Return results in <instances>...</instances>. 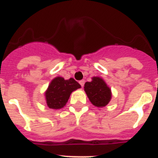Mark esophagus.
<instances>
[{"instance_id": "esophagus-1", "label": "esophagus", "mask_w": 158, "mask_h": 158, "mask_svg": "<svg viewBox=\"0 0 158 158\" xmlns=\"http://www.w3.org/2000/svg\"><path fill=\"white\" fill-rule=\"evenodd\" d=\"M79 83H80L81 86L83 87V86H84V85H85V80H81V81H79Z\"/></svg>"}]
</instances>
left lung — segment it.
Returning <instances> with one entry per match:
<instances>
[{"instance_id":"obj_1","label":"left lung","mask_w":158,"mask_h":158,"mask_svg":"<svg viewBox=\"0 0 158 158\" xmlns=\"http://www.w3.org/2000/svg\"><path fill=\"white\" fill-rule=\"evenodd\" d=\"M84 89L91 103L98 107H102L109 103L111 91L101 77H94L92 81L85 82Z\"/></svg>"}]
</instances>
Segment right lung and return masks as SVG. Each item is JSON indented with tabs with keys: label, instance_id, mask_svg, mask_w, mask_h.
<instances>
[{
	"label": "right lung",
	"instance_id": "right-lung-1",
	"mask_svg": "<svg viewBox=\"0 0 158 158\" xmlns=\"http://www.w3.org/2000/svg\"><path fill=\"white\" fill-rule=\"evenodd\" d=\"M81 88V85L73 78L64 80L57 77L51 81L45 92L47 105L51 109H60L64 107L69 98L72 92Z\"/></svg>",
	"mask_w": 158,
	"mask_h": 158
}]
</instances>
